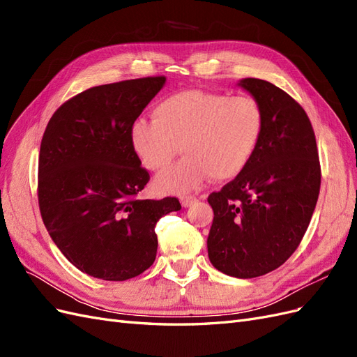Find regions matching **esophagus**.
<instances>
[{"instance_id":"esophagus-1","label":"esophagus","mask_w":357,"mask_h":357,"mask_svg":"<svg viewBox=\"0 0 357 357\" xmlns=\"http://www.w3.org/2000/svg\"><path fill=\"white\" fill-rule=\"evenodd\" d=\"M180 201H181L183 207H190V205L195 204L198 199H197V197H193V195H186V197H181Z\"/></svg>"}]
</instances>
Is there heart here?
<instances>
[{
	"label": "heart",
	"instance_id": "b5f03b06",
	"mask_svg": "<svg viewBox=\"0 0 357 357\" xmlns=\"http://www.w3.org/2000/svg\"><path fill=\"white\" fill-rule=\"evenodd\" d=\"M155 121L138 119L131 142L139 160L162 171L178 155L177 164L156 180L164 192H189L208 176L228 180L248 165L264 134L265 117L253 96H229L189 89L156 104Z\"/></svg>",
	"mask_w": 357,
	"mask_h": 357
}]
</instances>
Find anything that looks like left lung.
Instances as JSON below:
<instances>
[{
	"label": "left lung",
	"mask_w": 357,
	"mask_h": 357,
	"mask_svg": "<svg viewBox=\"0 0 357 357\" xmlns=\"http://www.w3.org/2000/svg\"><path fill=\"white\" fill-rule=\"evenodd\" d=\"M240 84L261 104V143L232 181L208 195L214 219L208 257L219 271L253 278L282 266L316 208L321 169L314 129L289 93L261 79Z\"/></svg>",
	"instance_id": "left-lung-1"
}]
</instances>
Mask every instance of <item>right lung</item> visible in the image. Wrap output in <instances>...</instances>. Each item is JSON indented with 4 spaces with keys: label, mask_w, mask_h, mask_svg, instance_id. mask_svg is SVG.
<instances>
[{
    "label": "right lung",
    "mask_w": 357,
    "mask_h": 357,
    "mask_svg": "<svg viewBox=\"0 0 357 357\" xmlns=\"http://www.w3.org/2000/svg\"><path fill=\"white\" fill-rule=\"evenodd\" d=\"M164 75L95 86L53 113L38 156V207L53 243L82 273L125 282L152 266L155 226L181 204L139 199L150 174L131 129Z\"/></svg>",
    "instance_id": "obj_1"
}]
</instances>
